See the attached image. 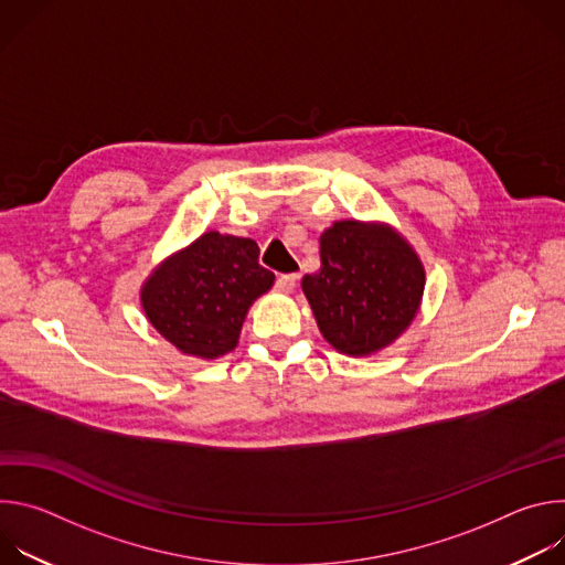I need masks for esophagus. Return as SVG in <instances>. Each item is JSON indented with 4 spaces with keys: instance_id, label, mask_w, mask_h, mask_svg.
Segmentation results:
<instances>
[{
    "instance_id": "1",
    "label": "esophagus",
    "mask_w": 565,
    "mask_h": 565,
    "mask_svg": "<svg viewBox=\"0 0 565 565\" xmlns=\"http://www.w3.org/2000/svg\"><path fill=\"white\" fill-rule=\"evenodd\" d=\"M297 281H299V275H297V273L279 275V279H277V288H279V290H284V292H290V290H295Z\"/></svg>"
}]
</instances>
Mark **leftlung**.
Returning <instances> with one entry per match:
<instances>
[{"label": "left lung", "mask_w": 565, "mask_h": 565, "mask_svg": "<svg viewBox=\"0 0 565 565\" xmlns=\"http://www.w3.org/2000/svg\"><path fill=\"white\" fill-rule=\"evenodd\" d=\"M321 268L301 279L317 327L347 355L388 347L418 312L425 270L405 238L382 225L338 221L319 236Z\"/></svg>", "instance_id": "8db88e82"}]
</instances>
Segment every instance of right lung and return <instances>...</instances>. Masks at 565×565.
Returning a JSON list of instances; mask_svg holds the SVG:
<instances>
[{"mask_svg": "<svg viewBox=\"0 0 565 565\" xmlns=\"http://www.w3.org/2000/svg\"><path fill=\"white\" fill-rule=\"evenodd\" d=\"M273 281L253 238L205 232L153 270L140 299L153 329L168 342L188 355L212 360L236 347L250 303Z\"/></svg>", "mask_w": 565, "mask_h": 565, "instance_id": "add662e5", "label": "right lung"}]
</instances>
